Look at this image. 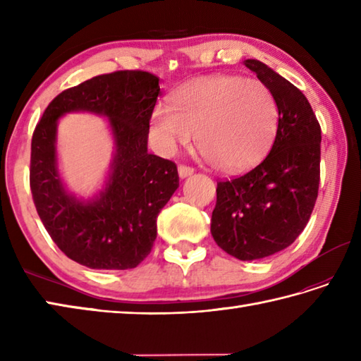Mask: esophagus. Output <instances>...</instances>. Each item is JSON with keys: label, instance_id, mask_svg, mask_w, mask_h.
I'll use <instances>...</instances> for the list:
<instances>
[{"label": "esophagus", "instance_id": "34e87169", "mask_svg": "<svg viewBox=\"0 0 361 361\" xmlns=\"http://www.w3.org/2000/svg\"><path fill=\"white\" fill-rule=\"evenodd\" d=\"M178 173H180L181 178H186V176H189V175H192V173H194V167L185 166V164H180V166H178Z\"/></svg>", "mask_w": 361, "mask_h": 361}]
</instances>
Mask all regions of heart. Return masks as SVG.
<instances>
[{"label": "heart", "mask_w": 361, "mask_h": 361, "mask_svg": "<svg viewBox=\"0 0 361 361\" xmlns=\"http://www.w3.org/2000/svg\"><path fill=\"white\" fill-rule=\"evenodd\" d=\"M279 106L262 80L217 74L183 83L171 105L157 104L152 128L159 147L173 152L194 140L204 157L229 172L257 164L278 133Z\"/></svg>", "instance_id": "heart-1"}]
</instances>
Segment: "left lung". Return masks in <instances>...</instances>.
Listing matches in <instances>:
<instances>
[{"mask_svg": "<svg viewBox=\"0 0 361 361\" xmlns=\"http://www.w3.org/2000/svg\"><path fill=\"white\" fill-rule=\"evenodd\" d=\"M245 66L273 91L279 127L262 163L217 183L211 234L228 255L255 260L290 247L307 225L318 197L321 127L293 83L259 60Z\"/></svg>", "mask_w": 361, "mask_h": 361, "instance_id": "1", "label": "left lung"}]
</instances>
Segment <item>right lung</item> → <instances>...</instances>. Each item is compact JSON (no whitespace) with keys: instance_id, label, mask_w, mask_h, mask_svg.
<instances>
[{"instance_id":"right-lung-1","label":"right lung","mask_w":361,"mask_h":361,"mask_svg":"<svg viewBox=\"0 0 361 361\" xmlns=\"http://www.w3.org/2000/svg\"><path fill=\"white\" fill-rule=\"evenodd\" d=\"M159 79L145 71L96 75L62 91L44 110L30 144L29 181L46 231L74 262L128 270L150 255L159 211L180 185L172 161L147 152ZM88 111L109 119L115 157L104 189L85 202L63 186L56 167V122Z\"/></svg>"}]
</instances>
